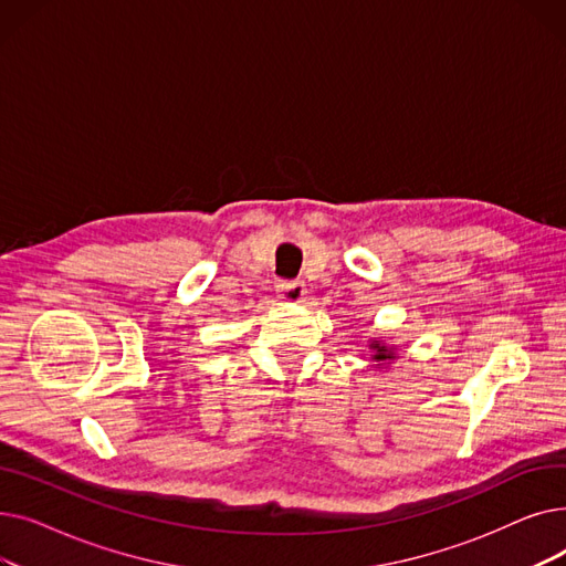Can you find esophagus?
I'll list each match as a JSON object with an SVG mask.
<instances>
[{
    "label": "esophagus",
    "mask_w": 566,
    "mask_h": 566,
    "mask_svg": "<svg viewBox=\"0 0 566 566\" xmlns=\"http://www.w3.org/2000/svg\"><path fill=\"white\" fill-rule=\"evenodd\" d=\"M277 293H280V298L286 303H303L307 295V289H305V282L293 280V282H280Z\"/></svg>",
    "instance_id": "1"
}]
</instances>
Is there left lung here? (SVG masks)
<instances>
[{
  "mask_svg": "<svg viewBox=\"0 0 566 566\" xmlns=\"http://www.w3.org/2000/svg\"><path fill=\"white\" fill-rule=\"evenodd\" d=\"M371 348H374V353H376V355H374L376 363H385V360H392V358H395V353H392L388 346H382V344H378V342L371 344Z\"/></svg>",
  "mask_w": 566,
  "mask_h": 566,
  "instance_id": "obj_1",
  "label": "left lung"
}]
</instances>
